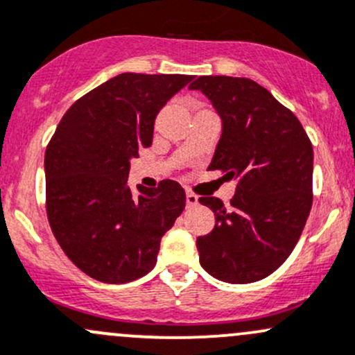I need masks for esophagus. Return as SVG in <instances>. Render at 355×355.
Segmentation results:
<instances>
[{"label":"esophagus","instance_id":"esophagus-1","mask_svg":"<svg viewBox=\"0 0 355 355\" xmlns=\"http://www.w3.org/2000/svg\"><path fill=\"white\" fill-rule=\"evenodd\" d=\"M185 200H187V207H193V206H197V202H199V197H197L196 193L187 192V196H185Z\"/></svg>","mask_w":355,"mask_h":355}]
</instances>
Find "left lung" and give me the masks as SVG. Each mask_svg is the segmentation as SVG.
Instances as JSON below:
<instances>
[{
  "label": "left lung",
  "instance_id": "obj_1",
  "mask_svg": "<svg viewBox=\"0 0 355 355\" xmlns=\"http://www.w3.org/2000/svg\"><path fill=\"white\" fill-rule=\"evenodd\" d=\"M200 89L223 121L209 170L236 180L226 207L218 197L199 202L216 226L197 238L200 266L231 284L260 281L277 270L300 240L313 204V146L296 115L248 78L199 76Z\"/></svg>",
  "mask_w": 355,
  "mask_h": 355
}]
</instances>
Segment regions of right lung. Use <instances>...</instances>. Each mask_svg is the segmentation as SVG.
I'll return each mask as SVG.
<instances>
[{
	"mask_svg": "<svg viewBox=\"0 0 355 355\" xmlns=\"http://www.w3.org/2000/svg\"><path fill=\"white\" fill-rule=\"evenodd\" d=\"M192 76L122 73L62 115L46 149V209L52 233L80 270L124 284L156 266L163 234L185 209L175 180L128 185L130 159L153 143L155 119Z\"/></svg>",
	"mask_w": 355,
	"mask_h": 355,
	"instance_id": "1",
	"label": "right lung"
}]
</instances>
